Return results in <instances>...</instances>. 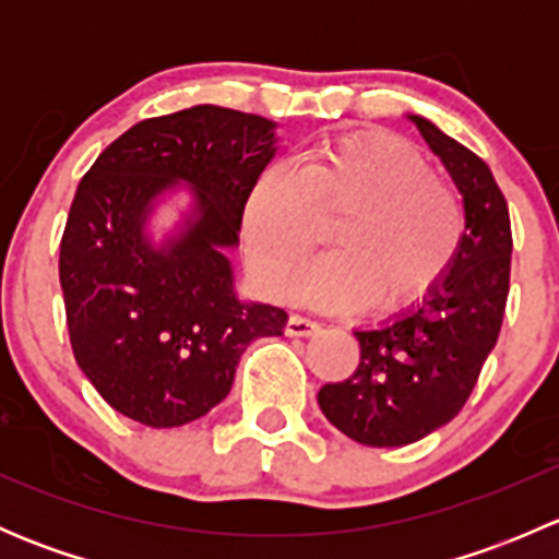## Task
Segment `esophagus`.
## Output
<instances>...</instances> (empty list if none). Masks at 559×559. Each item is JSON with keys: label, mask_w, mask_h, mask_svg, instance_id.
Segmentation results:
<instances>
[{"label": "esophagus", "mask_w": 559, "mask_h": 559, "mask_svg": "<svg viewBox=\"0 0 559 559\" xmlns=\"http://www.w3.org/2000/svg\"><path fill=\"white\" fill-rule=\"evenodd\" d=\"M319 332V324L311 319H306V316H289V321H286V335L289 337H308V335H316Z\"/></svg>", "instance_id": "34e87169"}]
</instances>
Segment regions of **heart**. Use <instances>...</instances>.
Here are the masks:
<instances>
[{
    "instance_id": "b5f03b06",
    "label": "heart",
    "mask_w": 559,
    "mask_h": 559,
    "mask_svg": "<svg viewBox=\"0 0 559 559\" xmlns=\"http://www.w3.org/2000/svg\"><path fill=\"white\" fill-rule=\"evenodd\" d=\"M332 251L302 275L295 297L337 313L392 316L425 300L452 267L465 213L425 156L386 134H346L264 167L243 202L251 267L273 297L289 295L321 240Z\"/></svg>"
}]
</instances>
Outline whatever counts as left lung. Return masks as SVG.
Listing matches in <instances>:
<instances>
[{"instance_id":"1","label":"left lung","mask_w":559,"mask_h":559,"mask_svg":"<svg viewBox=\"0 0 559 559\" xmlns=\"http://www.w3.org/2000/svg\"><path fill=\"white\" fill-rule=\"evenodd\" d=\"M462 194L465 235L441 284L408 311L354 330L359 365L319 389V408L365 447H405L449 425L471 397L503 324L511 222L492 170L432 121L408 116Z\"/></svg>"}]
</instances>
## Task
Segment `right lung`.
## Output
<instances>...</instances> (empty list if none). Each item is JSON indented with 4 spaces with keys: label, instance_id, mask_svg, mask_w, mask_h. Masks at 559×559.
<instances>
[{
    "label": "right lung",
    "instance_id": "obj_1",
    "mask_svg": "<svg viewBox=\"0 0 559 559\" xmlns=\"http://www.w3.org/2000/svg\"><path fill=\"white\" fill-rule=\"evenodd\" d=\"M278 123L218 105L148 118L83 175L59 278L78 365L129 419L180 427L229 394L240 354L284 308L238 295L229 253ZM176 213L167 228L155 218Z\"/></svg>",
    "mask_w": 559,
    "mask_h": 559
}]
</instances>
